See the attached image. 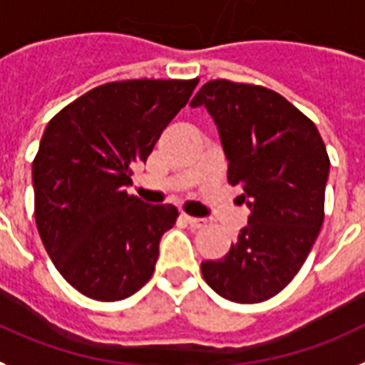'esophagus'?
Wrapping results in <instances>:
<instances>
[{
  "label": "esophagus",
  "mask_w": 365,
  "mask_h": 365,
  "mask_svg": "<svg viewBox=\"0 0 365 365\" xmlns=\"http://www.w3.org/2000/svg\"><path fill=\"white\" fill-rule=\"evenodd\" d=\"M182 218H185L186 224H188L190 227H194V230H201V227L207 225V220L205 218H194V216H186V215H182Z\"/></svg>",
  "instance_id": "34e87169"
}]
</instances>
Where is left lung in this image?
<instances>
[{
    "label": "left lung",
    "mask_w": 365,
    "mask_h": 365,
    "mask_svg": "<svg viewBox=\"0 0 365 365\" xmlns=\"http://www.w3.org/2000/svg\"><path fill=\"white\" fill-rule=\"evenodd\" d=\"M218 126L227 180L252 215L231 250L203 261L205 282L231 302L255 304L297 276L324 220L330 158L317 126L279 93L210 80L190 102Z\"/></svg>",
    "instance_id": "obj_1"
}]
</instances>
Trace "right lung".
<instances>
[{
    "instance_id": "right-lung-1",
    "label": "right lung",
    "mask_w": 365,
    "mask_h": 365,
    "mask_svg": "<svg viewBox=\"0 0 365 365\" xmlns=\"http://www.w3.org/2000/svg\"><path fill=\"white\" fill-rule=\"evenodd\" d=\"M197 81H110L48 123L33 160L35 222L56 269L81 294L123 300L155 272L179 212L143 203L126 186L132 164L147 160Z\"/></svg>"
}]
</instances>
